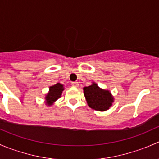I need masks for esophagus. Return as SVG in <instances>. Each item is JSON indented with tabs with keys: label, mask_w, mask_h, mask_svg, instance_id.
I'll list each match as a JSON object with an SVG mask.
<instances>
[{
	"label": "esophagus",
	"mask_w": 159,
	"mask_h": 159,
	"mask_svg": "<svg viewBox=\"0 0 159 159\" xmlns=\"http://www.w3.org/2000/svg\"><path fill=\"white\" fill-rule=\"evenodd\" d=\"M71 85L74 86V87H78V81H75V82H72Z\"/></svg>",
	"instance_id": "obj_1"
}]
</instances>
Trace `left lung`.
<instances>
[{"label": "left lung", "mask_w": 159, "mask_h": 159, "mask_svg": "<svg viewBox=\"0 0 159 159\" xmlns=\"http://www.w3.org/2000/svg\"><path fill=\"white\" fill-rule=\"evenodd\" d=\"M84 94L88 105L94 110L104 111L111 106L113 98L108 91L101 89L97 84L84 88Z\"/></svg>", "instance_id": "left-lung-1"}]
</instances>
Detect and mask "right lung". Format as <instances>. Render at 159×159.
I'll list each match as a JSON object with an SVG mask.
<instances>
[{
    "label": "right lung",
    "instance_id": "1",
    "mask_svg": "<svg viewBox=\"0 0 159 159\" xmlns=\"http://www.w3.org/2000/svg\"><path fill=\"white\" fill-rule=\"evenodd\" d=\"M64 90L63 85L59 83L51 86L49 89L48 94L46 95V104L48 105H51L57 98L61 97V95L62 91Z\"/></svg>",
    "mask_w": 159,
    "mask_h": 159
}]
</instances>
